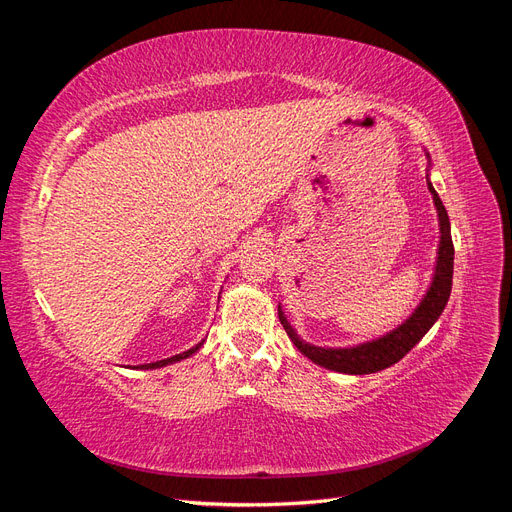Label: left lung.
Returning <instances> with one entry per match:
<instances>
[{"label":"left lung","mask_w":512,"mask_h":512,"mask_svg":"<svg viewBox=\"0 0 512 512\" xmlns=\"http://www.w3.org/2000/svg\"><path fill=\"white\" fill-rule=\"evenodd\" d=\"M427 156V188L433 196V205H436L438 213V224H440V243H438V256H436V267H433V277L427 292L423 294L421 303L414 307V312L401 322L389 333H384L376 339H369V342L346 346V348H329V346H314L301 339V335L292 329L288 322L282 305H277V314H280V322L284 331L288 333L290 342L297 346L309 361L339 371V374H350V376H365V374H376L386 367L395 365L397 361L404 359V356L421 342L425 333L436 324V320L442 316L444 307L451 297L453 288V239H451V222H448V213L442 205L438 192L433 190L431 179H429V168H431V156L425 149Z\"/></svg>","instance_id":"8db88e82"}]
</instances>
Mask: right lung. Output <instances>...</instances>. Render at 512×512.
<instances>
[{
    "mask_svg": "<svg viewBox=\"0 0 512 512\" xmlns=\"http://www.w3.org/2000/svg\"><path fill=\"white\" fill-rule=\"evenodd\" d=\"M203 344H205V339H203V342H198L196 346H192L190 350H185V352H181V354L170 356V359H162V361H156V363H145V365H138L136 369H158V367H166V365L179 363V361H183V359H188V356H192L196 350H200V346H203Z\"/></svg>",
    "mask_w": 512,
    "mask_h": 512,
    "instance_id": "right-lung-1",
    "label": "right lung"
}]
</instances>
